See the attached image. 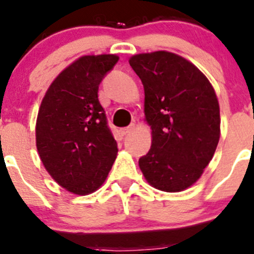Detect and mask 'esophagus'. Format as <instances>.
Here are the masks:
<instances>
[{
  "label": "esophagus",
  "instance_id": "obj_1",
  "mask_svg": "<svg viewBox=\"0 0 254 254\" xmlns=\"http://www.w3.org/2000/svg\"><path fill=\"white\" fill-rule=\"evenodd\" d=\"M132 130H134V125H131V127H122V129H120V134L124 136V135H127L130 131H132Z\"/></svg>",
  "mask_w": 254,
  "mask_h": 254
}]
</instances>
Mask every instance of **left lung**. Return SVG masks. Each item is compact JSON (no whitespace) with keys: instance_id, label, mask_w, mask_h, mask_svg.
<instances>
[{"instance_id":"left-lung-1","label":"left lung","mask_w":254,"mask_h":254,"mask_svg":"<svg viewBox=\"0 0 254 254\" xmlns=\"http://www.w3.org/2000/svg\"><path fill=\"white\" fill-rule=\"evenodd\" d=\"M129 64L145 89L143 113L151 147L139 160L143 177L167 193L198 182L220 140V106L194 64L166 50L135 54Z\"/></svg>"}]
</instances>
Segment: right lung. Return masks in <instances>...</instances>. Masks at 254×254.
Instances as JSON below:
<instances>
[{
  "mask_svg": "<svg viewBox=\"0 0 254 254\" xmlns=\"http://www.w3.org/2000/svg\"><path fill=\"white\" fill-rule=\"evenodd\" d=\"M119 56L83 55L51 82L38 112L35 142L51 178L76 195H88L106 182L118 155L107 127L98 87Z\"/></svg>",
  "mask_w": 254,
  "mask_h": 254,
  "instance_id": "obj_1",
  "label": "right lung"
}]
</instances>
